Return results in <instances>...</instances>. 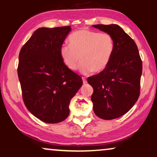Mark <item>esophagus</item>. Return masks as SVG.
<instances>
[{"label":"esophagus","mask_w":157,"mask_h":157,"mask_svg":"<svg viewBox=\"0 0 157 157\" xmlns=\"http://www.w3.org/2000/svg\"><path fill=\"white\" fill-rule=\"evenodd\" d=\"M82 81H83V84H84V85L86 84V83H87L86 78H85V77H82Z\"/></svg>","instance_id":"esophagus-1"}]
</instances>
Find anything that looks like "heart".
<instances>
[{"label":"heart","mask_w":157,"mask_h":157,"mask_svg":"<svg viewBox=\"0 0 157 157\" xmlns=\"http://www.w3.org/2000/svg\"><path fill=\"white\" fill-rule=\"evenodd\" d=\"M68 40L70 45L60 48V56L69 70H77L81 60L80 72L88 75L102 72L110 63L115 43L109 33L81 29L72 33Z\"/></svg>","instance_id":"obj_1"}]
</instances>
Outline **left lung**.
Segmentation results:
<instances>
[{
	"label": "left lung",
	"instance_id": "1",
	"mask_svg": "<svg viewBox=\"0 0 157 157\" xmlns=\"http://www.w3.org/2000/svg\"><path fill=\"white\" fill-rule=\"evenodd\" d=\"M93 26L109 33L114 39V52L107 67L87 78L93 87L94 113L104 120H112L126 114L138 100L142 61L135 41L118 25Z\"/></svg>",
	"mask_w": 157,
	"mask_h": 157
}]
</instances>
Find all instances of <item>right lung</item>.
Here are the masks:
<instances>
[{"instance_id": "add662e5", "label": "right lung", "mask_w": 157, "mask_h": 157, "mask_svg": "<svg viewBox=\"0 0 157 157\" xmlns=\"http://www.w3.org/2000/svg\"><path fill=\"white\" fill-rule=\"evenodd\" d=\"M70 26L39 28L19 53L18 76L24 103L33 116L57 124L70 114V100L82 85V77L64 65L60 56Z\"/></svg>"}]
</instances>
